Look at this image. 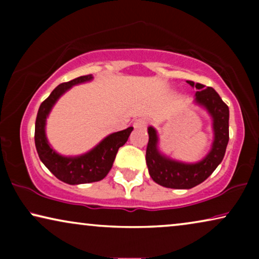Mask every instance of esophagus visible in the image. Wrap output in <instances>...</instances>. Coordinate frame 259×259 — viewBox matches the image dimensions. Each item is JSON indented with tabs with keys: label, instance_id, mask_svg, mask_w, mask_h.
<instances>
[{
	"label": "esophagus",
	"instance_id": "1",
	"mask_svg": "<svg viewBox=\"0 0 259 259\" xmlns=\"http://www.w3.org/2000/svg\"><path fill=\"white\" fill-rule=\"evenodd\" d=\"M147 125H148V121L145 118L136 119L133 121V127H134V128H146Z\"/></svg>",
	"mask_w": 259,
	"mask_h": 259
}]
</instances>
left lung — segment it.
Segmentation results:
<instances>
[{
    "instance_id": "8db88e82",
    "label": "left lung",
    "mask_w": 259,
    "mask_h": 259,
    "mask_svg": "<svg viewBox=\"0 0 259 259\" xmlns=\"http://www.w3.org/2000/svg\"><path fill=\"white\" fill-rule=\"evenodd\" d=\"M197 88L196 101L207 109L213 118L214 141L212 150L197 164H183L165 158L159 153L158 137L153 127H148L146 164L151 178L168 189H192L206 180L217 168L225 155L229 143V107L212 87L187 81Z\"/></svg>"
}]
</instances>
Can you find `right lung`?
<instances>
[{
    "instance_id": "1",
    "label": "right lung",
    "mask_w": 259,
    "mask_h": 259,
    "mask_svg": "<svg viewBox=\"0 0 259 259\" xmlns=\"http://www.w3.org/2000/svg\"><path fill=\"white\" fill-rule=\"evenodd\" d=\"M90 80H92L91 74L90 75L79 76L76 79L68 81V82L60 83L40 105L36 121H35V146H36L37 154L41 161L56 178L63 183L70 184V185L94 183L104 179L107 176L109 169L112 168L118 150L122 145H125L126 141L128 140L131 132L133 131V127H128L123 131L113 133L105 138L91 152L80 155V157L66 158L59 155L55 153V151L52 150L45 134V125L48 113L51 112L55 101L67 90H69L74 84Z\"/></svg>"
}]
</instances>
